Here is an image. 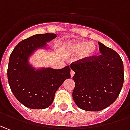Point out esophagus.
Here are the masks:
<instances>
[{"mask_svg": "<svg viewBox=\"0 0 130 130\" xmlns=\"http://www.w3.org/2000/svg\"><path fill=\"white\" fill-rule=\"evenodd\" d=\"M71 77L72 78V77L74 76V71H71Z\"/></svg>", "mask_w": 130, "mask_h": 130, "instance_id": "obj_1", "label": "esophagus"}]
</instances>
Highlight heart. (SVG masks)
<instances>
[{
	"label": "heart",
	"instance_id": "obj_1",
	"mask_svg": "<svg viewBox=\"0 0 130 130\" xmlns=\"http://www.w3.org/2000/svg\"><path fill=\"white\" fill-rule=\"evenodd\" d=\"M65 48L69 54L72 55L79 54L83 59L93 57L97 52L96 45L93 42L71 41L65 44Z\"/></svg>",
	"mask_w": 130,
	"mask_h": 130
}]
</instances>
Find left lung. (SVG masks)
Returning <instances> with one entry per match:
<instances>
[{"mask_svg": "<svg viewBox=\"0 0 130 130\" xmlns=\"http://www.w3.org/2000/svg\"><path fill=\"white\" fill-rule=\"evenodd\" d=\"M101 55L72 63L75 72L73 99L86 111H100L114 103L124 83L121 57L114 50L98 42Z\"/></svg>", "mask_w": 130, "mask_h": 130, "instance_id": "obj_1", "label": "left lung"}]
</instances>
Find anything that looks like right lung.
Masks as SVG:
<instances>
[{
  "mask_svg": "<svg viewBox=\"0 0 130 130\" xmlns=\"http://www.w3.org/2000/svg\"><path fill=\"white\" fill-rule=\"evenodd\" d=\"M56 37V34H38L17 44L9 59L8 79L17 100L27 108L44 109L53 103L55 93L63 81L70 78L69 66L61 69H35L29 59L36 50L46 49L47 44Z\"/></svg>",
  "mask_w": 130,
  "mask_h": 130,
  "instance_id": "right-lung-1",
  "label": "right lung"
}]
</instances>
